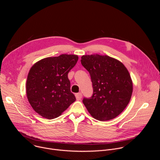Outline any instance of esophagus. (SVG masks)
<instances>
[{
    "instance_id": "obj_1",
    "label": "esophagus",
    "mask_w": 160,
    "mask_h": 160,
    "mask_svg": "<svg viewBox=\"0 0 160 160\" xmlns=\"http://www.w3.org/2000/svg\"><path fill=\"white\" fill-rule=\"evenodd\" d=\"M75 97H76L77 100H80L82 98V93H77L75 94Z\"/></svg>"
}]
</instances>
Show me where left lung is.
Listing matches in <instances>:
<instances>
[{
    "label": "left lung",
    "instance_id": "obj_1",
    "mask_svg": "<svg viewBox=\"0 0 160 160\" xmlns=\"http://www.w3.org/2000/svg\"><path fill=\"white\" fill-rule=\"evenodd\" d=\"M82 66L89 72L93 95L83 103L93 118L108 121L118 116L129 103L133 83L127 68L120 61L104 55H83Z\"/></svg>",
    "mask_w": 160,
    "mask_h": 160
}]
</instances>
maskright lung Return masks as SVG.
I'll return each mask as SVG.
<instances>
[{
	"label": "right lung",
	"instance_id": "add662e5",
	"mask_svg": "<svg viewBox=\"0 0 160 160\" xmlns=\"http://www.w3.org/2000/svg\"><path fill=\"white\" fill-rule=\"evenodd\" d=\"M78 59L77 55L61 54L42 59L30 68L27 96L32 108L42 117L56 118L75 101L68 74Z\"/></svg>",
	"mask_w": 160,
	"mask_h": 160
}]
</instances>
